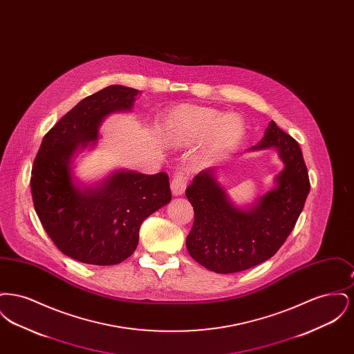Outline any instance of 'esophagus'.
Segmentation results:
<instances>
[{
	"label": "esophagus",
	"instance_id": "obj_1",
	"mask_svg": "<svg viewBox=\"0 0 354 354\" xmlns=\"http://www.w3.org/2000/svg\"><path fill=\"white\" fill-rule=\"evenodd\" d=\"M187 187V178L183 174H178L174 176L172 182H171V192L174 196H180L183 195Z\"/></svg>",
	"mask_w": 354,
	"mask_h": 354
}]
</instances>
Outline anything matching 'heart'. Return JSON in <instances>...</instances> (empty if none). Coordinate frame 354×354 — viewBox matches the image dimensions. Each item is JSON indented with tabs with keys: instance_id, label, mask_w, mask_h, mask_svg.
<instances>
[{
	"instance_id": "b5f03b06",
	"label": "heart",
	"mask_w": 354,
	"mask_h": 354,
	"mask_svg": "<svg viewBox=\"0 0 354 354\" xmlns=\"http://www.w3.org/2000/svg\"><path fill=\"white\" fill-rule=\"evenodd\" d=\"M159 133L171 147L189 146L209 135V152L219 153L230 150L241 139L244 123L235 114L221 115L212 107L183 103L163 117Z\"/></svg>"
}]
</instances>
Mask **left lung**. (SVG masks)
<instances>
[{
	"mask_svg": "<svg viewBox=\"0 0 354 354\" xmlns=\"http://www.w3.org/2000/svg\"><path fill=\"white\" fill-rule=\"evenodd\" d=\"M274 149L284 163L274 187L250 207H239L216 179L203 169L185 189L195 220L187 236L194 260L216 273H235L268 260L284 244L299 219L310 185L299 143L270 120L263 139L250 150Z\"/></svg>",
	"mask_w": 354,
	"mask_h": 354,
	"instance_id": "left-lung-1",
	"label": "left lung"
}]
</instances>
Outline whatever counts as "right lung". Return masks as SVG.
<instances>
[{
	"label": "right lung",
	"instance_id": "add662e5",
	"mask_svg": "<svg viewBox=\"0 0 354 354\" xmlns=\"http://www.w3.org/2000/svg\"><path fill=\"white\" fill-rule=\"evenodd\" d=\"M138 90L111 84L86 97L44 136L34 159V208L53 243L68 257L114 266L131 256L143 220L171 201L166 172L118 169L94 185L73 175L77 152L94 147L103 119L131 111Z\"/></svg>",
	"mask_w": 354,
	"mask_h": 354
}]
</instances>
